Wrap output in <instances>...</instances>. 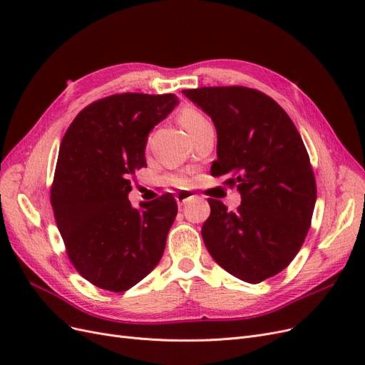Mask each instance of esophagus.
<instances>
[{
  "mask_svg": "<svg viewBox=\"0 0 365 365\" xmlns=\"http://www.w3.org/2000/svg\"><path fill=\"white\" fill-rule=\"evenodd\" d=\"M193 196L195 195H192L190 192H180L178 195L175 196V200H176V202H178L180 207H182V205H185V202H189L190 200H193Z\"/></svg>",
  "mask_w": 365,
  "mask_h": 365,
  "instance_id": "1",
  "label": "esophagus"
}]
</instances>
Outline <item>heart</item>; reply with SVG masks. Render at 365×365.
I'll use <instances>...</instances> for the list:
<instances>
[{"mask_svg":"<svg viewBox=\"0 0 365 365\" xmlns=\"http://www.w3.org/2000/svg\"><path fill=\"white\" fill-rule=\"evenodd\" d=\"M180 121H181V125L187 130H189V134L192 137L196 135L197 132H201V130L212 126L208 117L201 111L200 108H196V106H185L180 113ZM170 181L176 185H184V184H187V176L176 175V176H172Z\"/></svg>","mask_w":365,"mask_h":365,"instance_id":"b5f03b06","label":"heart"}]
</instances>
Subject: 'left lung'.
Instances as JSON below:
<instances>
[{
  "mask_svg": "<svg viewBox=\"0 0 365 365\" xmlns=\"http://www.w3.org/2000/svg\"><path fill=\"white\" fill-rule=\"evenodd\" d=\"M182 94L212 117L217 160L212 175H230L237 212L208 200L204 244L235 277L260 283L283 271L311 227L317 185L304 143L284 109L247 86H204Z\"/></svg>",
  "mask_w": 365,
  "mask_h": 365,
  "instance_id": "obj_1",
  "label": "left lung"
}]
</instances>
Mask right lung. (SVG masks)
Returning a JSON list of instances; mask_svg holds the SVG:
<instances>
[{
	"label": "right lung",
	"mask_w": 365,
	"mask_h": 365,
	"mask_svg": "<svg viewBox=\"0 0 365 365\" xmlns=\"http://www.w3.org/2000/svg\"><path fill=\"white\" fill-rule=\"evenodd\" d=\"M178 105L175 94H114L88 105L65 132L51 207L68 259L101 289L123 292L157 267L178 205L170 193L130 205L146 168L149 132Z\"/></svg>",
	"instance_id": "right-lung-1"
}]
</instances>
